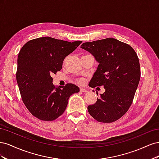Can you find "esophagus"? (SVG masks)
Wrapping results in <instances>:
<instances>
[{
  "mask_svg": "<svg viewBox=\"0 0 159 159\" xmlns=\"http://www.w3.org/2000/svg\"><path fill=\"white\" fill-rule=\"evenodd\" d=\"M80 91H81V92H85V93H87V92H88V91L87 90V89H84V88H80Z\"/></svg>",
  "mask_w": 159,
  "mask_h": 159,
  "instance_id": "34e87169",
  "label": "esophagus"
}]
</instances>
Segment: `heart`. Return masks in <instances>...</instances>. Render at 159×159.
<instances>
[{
    "label": "heart",
    "instance_id": "heart-1",
    "mask_svg": "<svg viewBox=\"0 0 159 159\" xmlns=\"http://www.w3.org/2000/svg\"><path fill=\"white\" fill-rule=\"evenodd\" d=\"M78 82L80 84H81V83H82V80H78Z\"/></svg>",
    "mask_w": 159,
    "mask_h": 159
}]
</instances>
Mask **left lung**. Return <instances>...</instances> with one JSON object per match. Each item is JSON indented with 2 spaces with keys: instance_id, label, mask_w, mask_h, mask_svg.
I'll return each mask as SVG.
<instances>
[{
  "instance_id": "1",
  "label": "left lung",
  "mask_w": 159,
  "mask_h": 159,
  "mask_svg": "<svg viewBox=\"0 0 159 159\" xmlns=\"http://www.w3.org/2000/svg\"><path fill=\"white\" fill-rule=\"evenodd\" d=\"M81 48L89 52L99 63L89 86L105 89L96 103L88 107V112L99 122L117 121L131 106L140 80L136 52L129 44L112 38L83 43Z\"/></svg>"
}]
</instances>
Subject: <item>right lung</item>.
I'll return each instance as SVG.
<instances>
[{"instance_id":"right-lung-1","label":"right lung","mask_w":159,"mask_h":159,"mask_svg":"<svg viewBox=\"0 0 159 159\" xmlns=\"http://www.w3.org/2000/svg\"><path fill=\"white\" fill-rule=\"evenodd\" d=\"M81 42L41 37L22 46L18 56L16 81L23 103L34 117L54 121L64 112L70 96L80 91L72 84L56 88L51 75L61 70L65 57Z\"/></svg>"}]
</instances>
